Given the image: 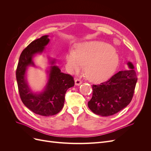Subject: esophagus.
<instances>
[{
  "instance_id": "34e87169",
  "label": "esophagus",
  "mask_w": 151,
  "mask_h": 151,
  "mask_svg": "<svg viewBox=\"0 0 151 151\" xmlns=\"http://www.w3.org/2000/svg\"><path fill=\"white\" fill-rule=\"evenodd\" d=\"M82 84V81L80 79H77L75 80V85L76 86H80Z\"/></svg>"
}]
</instances>
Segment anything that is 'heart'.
I'll return each mask as SVG.
<instances>
[{
	"instance_id": "1",
	"label": "heart",
	"mask_w": 151,
	"mask_h": 151,
	"mask_svg": "<svg viewBox=\"0 0 151 151\" xmlns=\"http://www.w3.org/2000/svg\"><path fill=\"white\" fill-rule=\"evenodd\" d=\"M68 70L77 74L85 65V74L89 81L100 83L109 79L116 70L120 58L113 47L101 42H88L79 44L76 51L67 56Z\"/></svg>"
}]
</instances>
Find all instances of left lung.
<instances>
[{
	"label": "left lung",
	"instance_id": "obj_1",
	"mask_svg": "<svg viewBox=\"0 0 151 151\" xmlns=\"http://www.w3.org/2000/svg\"><path fill=\"white\" fill-rule=\"evenodd\" d=\"M129 70L119 71L108 81L93 86V96L88 107L96 115H115L129 105L137 81L134 66L128 62Z\"/></svg>",
	"mask_w": 151,
	"mask_h": 151
}]
</instances>
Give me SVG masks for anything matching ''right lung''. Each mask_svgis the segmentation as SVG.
Here are the masks:
<instances>
[{
  "instance_id": "add662e5",
  "label": "right lung",
  "mask_w": 151,
  "mask_h": 151,
  "mask_svg": "<svg viewBox=\"0 0 151 151\" xmlns=\"http://www.w3.org/2000/svg\"><path fill=\"white\" fill-rule=\"evenodd\" d=\"M48 35L32 42L22 52L16 70L18 89L22 103L37 115L49 116L61 111L65 101L67 90L74 86V78L61 72L55 65L56 60L48 57L50 66L47 70L48 80L42 92H33L26 79V71L30 66L36 67L33 60L36 54L42 53L49 43Z\"/></svg>"
}]
</instances>
